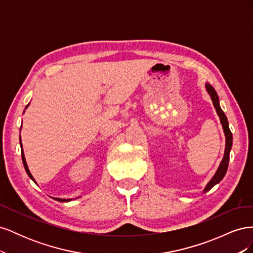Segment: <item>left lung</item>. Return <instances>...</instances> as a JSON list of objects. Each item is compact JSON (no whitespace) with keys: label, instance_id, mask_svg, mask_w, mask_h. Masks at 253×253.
Segmentation results:
<instances>
[{"label":"left lung","instance_id":"1","mask_svg":"<svg viewBox=\"0 0 253 253\" xmlns=\"http://www.w3.org/2000/svg\"><path fill=\"white\" fill-rule=\"evenodd\" d=\"M206 87H207V90H208V93L210 94V97L212 99L213 105H214V108H215V110H216V113H217L218 117L220 119L221 126H223L224 132H225V135H226L225 155H224L223 160H221V163H220V166L218 168L217 172L215 173V175H214V177L211 179V181L208 183V186H207L206 189H205V191H209L211 188H213L214 186L216 185V183H218L221 179L224 178V176H225V174L227 172L228 165H229V154H230V150H231V147H232V133L230 131V128H229L228 120H227L226 115H225V113L223 111H221L220 106H219L218 96H217V93L215 91V89H214L213 86H211L210 84H206Z\"/></svg>","mask_w":253,"mask_h":253}]
</instances>
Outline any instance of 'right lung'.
Instances as JSON below:
<instances>
[{
	"label": "right lung",
	"mask_w": 253,
	"mask_h": 253,
	"mask_svg": "<svg viewBox=\"0 0 253 253\" xmlns=\"http://www.w3.org/2000/svg\"><path fill=\"white\" fill-rule=\"evenodd\" d=\"M26 108H27V106H26ZM20 144H21V147H22V143H21V142H20ZM22 162H23V165H24V168H25V170H26V172H27L28 176H29V177L32 178L34 181H35V179H34V177H33V175L30 174V172H29V170H28V167H27L26 162H25L24 154H23V150H22ZM55 200H57V201H59V202H68V201H71V200H61V198H55Z\"/></svg>",
	"instance_id": "right-lung-1"
}]
</instances>
